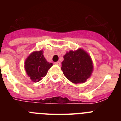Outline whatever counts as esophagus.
Segmentation results:
<instances>
[{"mask_svg":"<svg viewBox=\"0 0 121 121\" xmlns=\"http://www.w3.org/2000/svg\"><path fill=\"white\" fill-rule=\"evenodd\" d=\"M54 64H56V65H60V62L59 61L56 62H54Z\"/></svg>","mask_w":121,"mask_h":121,"instance_id":"34e87169","label":"esophagus"}]
</instances>
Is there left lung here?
I'll list each match as a JSON object with an SVG mask.
<instances>
[{
	"mask_svg": "<svg viewBox=\"0 0 121 121\" xmlns=\"http://www.w3.org/2000/svg\"><path fill=\"white\" fill-rule=\"evenodd\" d=\"M91 57L82 49L70 51L64 56L61 70L65 76L74 84L83 83L93 71Z\"/></svg>",
	"mask_w": 121,
	"mask_h": 121,
	"instance_id": "8db88e82",
	"label": "left lung"
}]
</instances>
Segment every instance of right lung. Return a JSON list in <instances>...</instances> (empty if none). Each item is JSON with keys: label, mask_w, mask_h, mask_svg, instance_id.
<instances>
[{"label": "right lung", "mask_w": 121, "mask_h": 121, "mask_svg": "<svg viewBox=\"0 0 121 121\" xmlns=\"http://www.w3.org/2000/svg\"><path fill=\"white\" fill-rule=\"evenodd\" d=\"M53 65L49 63L43 55V51H35L26 59L25 62V68L32 81L37 82L47 74L48 70Z\"/></svg>", "instance_id": "obj_1"}]
</instances>
